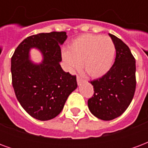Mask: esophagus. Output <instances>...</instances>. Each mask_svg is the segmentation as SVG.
I'll list each match as a JSON object with an SVG mask.
<instances>
[{"instance_id":"obj_1","label":"esophagus","mask_w":148,"mask_h":148,"mask_svg":"<svg viewBox=\"0 0 148 148\" xmlns=\"http://www.w3.org/2000/svg\"><path fill=\"white\" fill-rule=\"evenodd\" d=\"M83 79H82V77H79V76H77V83L79 84V83H81V82H83Z\"/></svg>"}]
</instances>
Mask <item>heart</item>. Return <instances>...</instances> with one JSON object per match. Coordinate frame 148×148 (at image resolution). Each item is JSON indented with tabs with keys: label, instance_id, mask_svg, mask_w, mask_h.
<instances>
[{
	"label": "heart",
	"instance_id": "heart-1",
	"mask_svg": "<svg viewBox=\"0 0 148 148\" xmlns=\"http://www.w3.org/2000/svg\"><path fill=\"white\" fill-rule=\"evenodd\" d=\"M116 47L108 36L86 34L74 39L69 51L62 52V59L71 72L81 67L90 77L98 78L111 69Z\"/></svg>",
	"mask_w": 148,
	"mask_h": 148
}]
</instances>
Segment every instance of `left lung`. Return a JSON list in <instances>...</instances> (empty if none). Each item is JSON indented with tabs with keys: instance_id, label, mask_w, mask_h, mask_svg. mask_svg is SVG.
<instances>
[{
	"instance_id": "left-lung-1",
	"label": "left lung",
	"mask_w": 148,
	"mask_h": 148,
	"mask_svg": "<svg viewBox=\"0 0 148 148\" xmlns=\"http://www.w3.org/2000/svg\"><path fill=\"white\" fill-rule=\"evenodd\" d=\"M109 35L116 47L115 62L104 76L90 82L94 93L88 100L91 113L103 121H111L124 113L136 86V59L130 49L121 39Z\"/></svg>"
}]
</instances>
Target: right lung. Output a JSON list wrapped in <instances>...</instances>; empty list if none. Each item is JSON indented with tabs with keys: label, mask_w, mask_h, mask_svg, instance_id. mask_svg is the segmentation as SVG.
I'll return each instance as SVG.
<instances>
[{
	"label": "right lung",
	"mask_w": 148,
	"mask_h": 148,
	"mask_svg": "<svg viewBox=\"0 0 148 148\" xmlns=\"http://www.w3.org/2000/svg\"><path fill=\"white\" fill-rule=\"evenodd\" d=\"M66 38L65 32L31 36L19 44L12 57V82L16 97L24 110L39 121L57 116L77 86L76 76L65 72L59 64L60 45ZM33 47L44 56L39 64L29 59L30 49Z\"/></svg>",
	"instance_id": "1"
}]
</instances>
